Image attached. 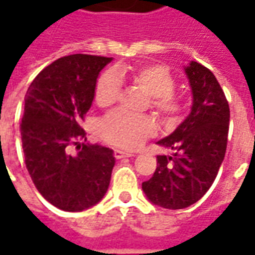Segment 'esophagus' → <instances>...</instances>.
<instances>
[{"instance_id":"34e87169","label":"esophagus","mask_w":255,"mask_h":255,"mask_svg":"<svg viewBox=\"0 0 255 255\" xmlns=\"http://www.w3.org/2000/svg\"><path fill=\"white\" fill-rule=\"evenodd\" d=\"M132 153L131 151H124V150L120 149H115V157H116L117 160H120V158H126V157H132Z\"/></svg>"}]
</instances>
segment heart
<instances>
[{"label": "heart", "mask_w": 255, "mask_h": 255, "mask_svg": "<svg viewBox=\"0 0 255 255\" xmlns=\"http://www.w3.org/2000/svg\"><path fill=\"white\" fill-rule=\"evenodd\" d=\"M131 80L139 89L150 95L151 105L165 116L176 115L180 111V101L173 94L175 78L166 68L149 64L139 68L117 67L115 71H106L95 86V102L101 108L111 106L119 97L120 82ZM157 123L151 116H129L115 111L100 123V135L106 142L133 149L144 139L154 135Z\"/></svg>", "instance_id": "heart-1"}]
</instances>
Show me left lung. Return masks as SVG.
I'll return each instance as SVG.
<instances>
[{
    "mask_svg": "<svg viewBox=\"0 0 255 255\" xmlns=\"http://www.w3.org/2000/svg\"><path fill=\"white\" fill-rule=\"evenodd\" d=\"M191 87L188 116L157 142L171 155H157L154 175L142 183L150 202L164 209H184L206 194L224 161L230 106L212 71L197 61L184 67Z\"/></svg>",
    "mask_w": 255,
    "mask_h": 255,
    "instance_id": "8db88e82",
    "label": "left lung"
}]
</instances>
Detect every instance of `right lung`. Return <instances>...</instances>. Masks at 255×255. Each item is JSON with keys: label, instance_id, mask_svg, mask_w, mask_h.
Segmentation results:
<instances>
[{"label": "right lung", "instance_id": "obj_1", "mask_svg": "<svg viewBox=\"0 0 255 255\" xmlns=\"http://www.w3.org/2000/svg\"><path fill=\"white\" fill-rule=\"evenodd\" d=\"M112 57L71 54L36 76L24 97L20 124L27 171L47 202L65 212H82L105 197L113 150L86 142L80 120L94 101L98 75ZM75 144L76 155L69 153Z\"/></svg>", "mask_w": 255, "mask_h": 255}]
</instances>
